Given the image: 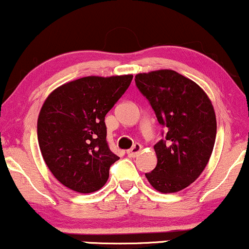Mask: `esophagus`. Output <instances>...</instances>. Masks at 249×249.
Returning <instances> with one entry per match:
<instances>
[{"label": "esophagus", "instance_id": "34e87169", "mask_svg": "<svg viewBox=\"0 0 249 249\" xmlns=\"http://www.w3.org/2000/svg\"><path fill=\"white\" fill-rule=\"evenodd\" d=\"M140 150H141V144H139V143H135L134 146L131 148V149H128V150H127L126 154H127V155L130 156V157H135V156L139 155Z\"/></svg>", "mask_w": 249, "mask_h": 249}]
</instances>
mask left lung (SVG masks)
Here are the masks:
<instances>
[{
    "instance_id": "obj_1",
    "label": "left lung",
    "mask_w": 249,
    "mask_h": 249,
    "mask_svg": "<svg viewBox=\"0 0 249 249\" xmlns=\"http://www.w3.org/2000/svg\"><path fill=\"white\" fill-rule=\"evenodd\" d=\"M135 85L164 127L154 146L157 164L146 178L156 191L175 193L202 174L216 139V116L199 85L172 70L135 75Z\"/></svg>"
}]
</instances>
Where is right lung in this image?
Returning <instances> with one entry per match:
<instances>
[{
	"label": "right lung",
	"mask_w": 249,
	"mask_h": 249,
	"mask_svg": "<svg viewBox=\"0 0 249 249\" xmlns=\"http://www.w3.org/2000/svg\"><path fill=\"white\" fill-rule=\"evenodd\" d=\"M132 74L84 77L50 93L37 118L39 147L52 174L79 193L99 191L119 157L107 142L105 117L130 86Z\"/></svg>",
	"instance_id": "obj_1"
}]
</instances>
